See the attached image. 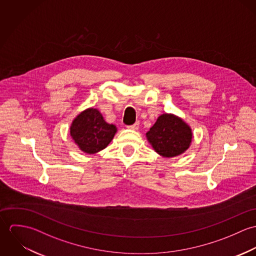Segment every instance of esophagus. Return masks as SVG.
Returning <instances> with one entry per match:
<instances>
[{"label":"esophagus","mask_w":256,"mask_h":256,"mask_svg":"<svg viewBox=\"0 0 256 256\" xmlns=\"http://www.w3.org/2000/svg\"><path fill=\"white\" fill-rule=\"evenodd\" d=\"M139 121H137V122H135L134 124H132V125H129V126H127V128H129V129H132V130H137L138 128H139Z\"/></svg>","instance_id":"34e87169"}]
</instances>
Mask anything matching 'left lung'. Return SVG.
Returning a JSON list of instances; mask_svg holds the SVG:
<instances>
[{
	"instance_id": "8db88e82",
	"label": "left lung",
	"mask_w": 256,
	"mask_h": 256,
	"mask_svg": "<svg viewBox=\"0 0 256 256\" xmlns=\"http://www.w3.org/2000/svg\"><path fill=\"white\" fill-rule=\"evenodd\" d=\"M154 150L164 158L183 154L191 144V128L174 114H162L146 134Z\"/></svg>"
}]
</instances>
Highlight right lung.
I'll return each mask as SVG.
<instances>
[{
	"label": "right lung",
	"instance_id": "obj_1",
	"mask_svg": "<svg viewBox=\"0 0 256 256\" xmlns=\"http://www.w3.org/2000/svg\"><path fill=\"white\" fill-rule=\"evenodd\" d=\"M117 129L108 124L96 108L80 112L72 122L70 134L74 143L86 154H96L108 146Z\"/></svg>",
	"mask_w": 256,
	"mask_h": 256
}]
</instances>
